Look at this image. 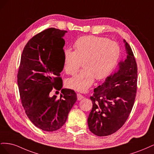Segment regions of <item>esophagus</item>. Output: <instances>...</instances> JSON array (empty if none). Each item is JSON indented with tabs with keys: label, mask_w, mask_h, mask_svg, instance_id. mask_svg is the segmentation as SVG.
<instances>
[{
	"label": "esophagus",
	"mask_w": 154,
	"mask_h": 154,
	"mask_svg": "<svg viewBox=\"0 0 154 154\" xmlns=\"http://www.w3.org/2000/svg\"><path fill=\"white\" fill-rule=\"evenodd\" d=\"M83 98H84V96H83V95H82L81 94H80V93H78V94H77V99H78V100H81Z\"/></svg>",
	"instance_id": "esophagus-1"
}]
</instances>
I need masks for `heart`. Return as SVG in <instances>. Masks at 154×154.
Segmentation results:
<instances>
[{
    "label": "heart",
    "mask_w": 154,
    "mask_h": 154,
    "mask_svg": "<svg viewBox=\"0 0 154 154\" xmlns=\"http://www.w3.org/2000/svg\"><path fill=\"white\" fill-rule=\"evenodd\" d=\"M74 51H63V68L67 74L74 75L82 66L83 69L75 76L69 78L66 85L71 89L85 92L95 78L101 80L114 71L121 54L119 45L105 37L94 35L81 36L74 44Z\"/></svg>",
    "instance_id": "1"
}]
</instances>
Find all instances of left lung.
<instances>
[{
    "instance_id": "1",
    "label": "left lung",
    "mask_w": 154,
    "mask_h": 154,
    "mask_svg": "<svg viewBox=\"0 0 154 154\" xmlns=\"http://www.w3.org/2000/svg\"><path fill=\"white\" fill-rule=\"evenodd\" d=\"M125 44L127 55L103 84L94 89L90 97L92 110L88 118L90 131L97 136H106L122 128L131 112L136 99L137 66L132 50Z\"/></svg>"
}]
</instances>
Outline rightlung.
Segmentation results:
<instances>
[{
  "mask_svg": "<svg viewBox=\"0 0 154 154\" xmlns=\"http://www.w3.org/2000/svg\"><path fill=\"white\" fill-rule=\"evenodd\" d=\"M67 31L51 27L36 34L26 44L17 74L20 97L27 117L36 127L53 132L66 122L77 100L74 91L62 88L63 38ZM61 90L60 99L51 96Z\"/></svg>",
  "mask_w": 154,
  "mask_h": 154,
  "instance_id": "right-lung-1",
  "label": "right lung"
}]
</instances>
